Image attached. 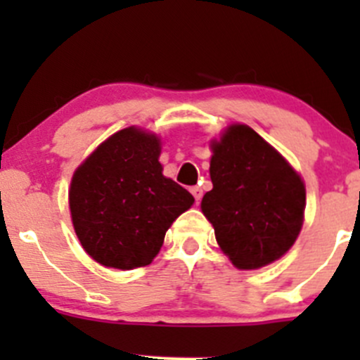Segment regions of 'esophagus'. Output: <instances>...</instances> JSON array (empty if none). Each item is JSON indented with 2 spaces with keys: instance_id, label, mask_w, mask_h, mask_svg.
Masks as SVG:
<instances>
[{
  "instance_id": "obj_1",
  "label": "esophagus",
  "mask_w": 360,
  "mask_h": 360,
  "mask_svg": "<svg viewBox=\"0 0 360 360\" xmlns=\"http://www.w3.org/2000/svg\"><path fill=\"white\" fill-rule=\"evenodd\" d=\"M191 195H193V197H195V200H197V202H200L202 200V188L200 186H193V188H191Z\"/></svg>"
}]
</instances>
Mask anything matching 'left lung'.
Returning a JSON list of instances; mask_svg holds the SVG:
<instances>
[{
    "label": "left lung",
    "instance_id": "8db88e82",
    "mask_svg": "<svg viewBox=\"0 0 360 360\" xmlns=\"http://www.w3.org/2000/svg\"><path fill=\"white\" fill-rule=\"evenodd\" d=\"M212 153V190L203 195L202 212L219 248L240 270L284 256L303 224L301 177L248 125H231Z\"/></svg>",
    "mask_w": 360,
    "mask_h": 360
}]
</instances>
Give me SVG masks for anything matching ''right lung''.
<instances>
[{"label":"right lung","instance_id":"1","mask_svg":"<svg viewBox=\"0 0 360 360\" xmlns=\"http://www.w3.org/2000/svg\"><path fill=\"white\" fill-rule=\"evenodd\" d=\"M158 157V137L129 127L104 141L72 176V226L97 263L146 266L170 224L193 205L190 191L163 176Z\"/></svg>","mask_w":360,"mask_h":360}]
</instances>
